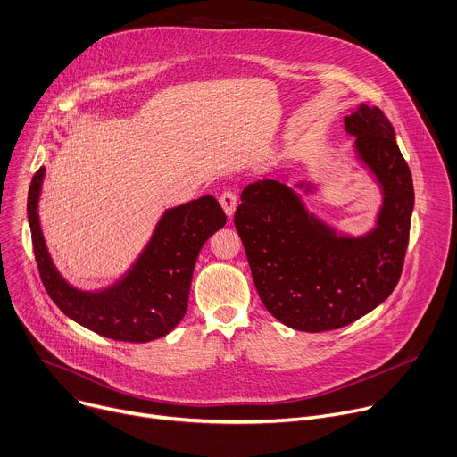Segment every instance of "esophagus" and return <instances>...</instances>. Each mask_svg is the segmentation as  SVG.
I'll use <instances>...</instances> for the list:
<instances>
[{
	"mask_svg": "<svg viewBox=\"0 0 457 457\" xmlns=\"http://www.w3.org/2000/svg\"><path fill=\"white\" fill-rule=\"evenodd\" d=\"M220 204H221V208L225 210V214H227L228 218H232V216H234V212H236V206H237L236 194H232V192H225V194H221V197H220Z\"/></svg>",
	"mask_w": 457,
	"mask_h": 457,
	"instance_id": "1",
	"label": "esophagus"
}]
</instances>
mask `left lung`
<instances>
[{
    "mask_svg": "<svg viewBox=\"0 0 457 457\" xmlns=\"http://www.w3.org/2000/svg\"><path fill=\"white\" fill-rule=\"evenodd\" d=\"M344 131L380 192L370 230H338L309 210L297 190L317 195L320 185L309 178L287 185L291 168L245 188L234 216L263 305L296 331L338 329L380 305L399 282L408 247L413 183L394 126L361 104L344 117Z\"/></svg>",
    "mask_w": 457,
    "mask_h": 457,
    "instance_id": "8db88e82",
    "label": "left lung"
}]
</instances>
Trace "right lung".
<instances>
[{
  "instance_id": "right-lung-1",
  "label": "right lung",
  "mask_w": 457,
  "mask_h": 457,
  "mask_svg": "<svg viewBox=\"0 0 457 457\" xmlns=\"http://www.w3.org/2000/svg\"><path fill=\"white\" fill-rule=\"evenodd\" d=\"M46 166L34 173L27 218L42 282L53 302L77 324L113 340L150 342L166 337L188 307L192 274L206 239L225 227L227 216L212 195L166 208L150 239L112 284L79 289L56 269L40 223Z\"/></svg>"
}]
</instances>
